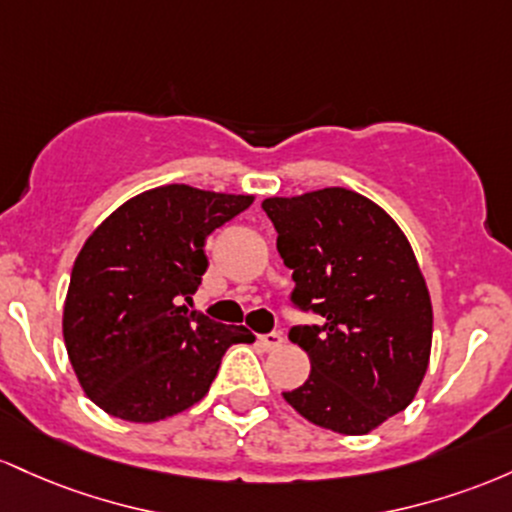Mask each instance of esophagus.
I'll use <instances>...</instances> for the list:
<instances>
[{
    "instance_id": "34e87169",
    "label": "esophagus",
    "mask_w": 512,
    "mask_h": 512,
    "mask_svg": "<svg viewBox=\"0 0 512 512\" xmlns=\"http://www.w3.org/2000/svg\"><path fill=\"white\" fill-rule=\"evenodd\" d=\"M283 333L280 331H271V333H263V336H258V343H261L263 350H275L283 346Z\"/></svg>"
}]
</instances>
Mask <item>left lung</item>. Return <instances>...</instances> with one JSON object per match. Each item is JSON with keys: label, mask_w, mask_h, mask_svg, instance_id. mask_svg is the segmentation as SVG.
<instances>
[{"label": "left lung", "mask_w": 512, "mask_h": 512, "mask_svg": "<svg viewBox=\"0 0 512 512\" xmlns=\"http://www.w3.org/2000/svg\"><path fill=\"white\" fill-rule=\"evenodd\" d=\"M263 210L295 280L290 307L321 317L287 333L312 372L285 401L321 428L363 435L404 411L428 370L433 309L411 244L346 188L268 198Z\"/></svg>", "instance_id": "1"}]
</instances>
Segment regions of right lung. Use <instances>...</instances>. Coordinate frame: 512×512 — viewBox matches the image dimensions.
<instances>
[{
	"instance_id": "add662e5",
	"label": "right lung",
	"mask_w": 512,
	"mask_h": 512,
	"mask_svg": "<svg viewBox=\"0 0 512 512\" xmlns=\"http://www.w3.org/2000/svg\"><path fill=\"white\" fill-rule=\"evenodd\" d=\"M251 203L174 183L135 195L86 239L62 333L96 406L123 421H162L208 394L229 346L254 341L246 326L181 307L208 271V234Z\"/></svg>"
}]
</instances>
